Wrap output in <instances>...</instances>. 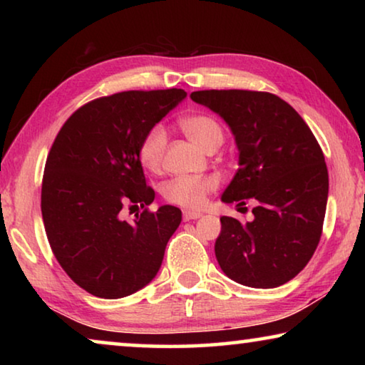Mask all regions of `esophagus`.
Instances as JSON below:
<instances>
[{"instance_id": "1", "label": "esophagus", "mask_w": 365, "mask_h": 365, "mask_svg": "<svg viewBox=\"0 0 365 365\" xmlns=\"http://www.w3.org/2000/svg\"><path fill=\"white\" fill-rule=\"evenodd\" d=\"M201 212H196V211H183V220H196L201 217Z\"/></svg>"}]
</instances>
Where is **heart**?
Wrapping results in <instances>:
<instances>
[{
    "instance_id": "obj_1",
    "label": "heart",
    "mask_w": 365,
    "mask_h": 365,
    "mask_svg": "<svg viewBox=\"0 0 365 365\" xmlns=\"http://www.w3.org/2000/svg\"><path fill=\"white\" fill-rule=\"evenodd\" d=\"M178 125L193 143L205 151L219 148L224 141V130H222L220 123L207 114L182 117L178 120ZM165 143H168V135L160 125L153 127L146 132L138 146V159L146 170L158 172L160 169ZM215 188H217V180L211 175L175 177L163 185L160 193L170 205L197 209L205 205L207 195Z\"/></svg>"
}]
</instances>
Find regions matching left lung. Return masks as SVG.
I'll list each match as a JSON object with an SVG mask.
<instances>
[{
    "label": "left lung",
    "instance_id": "1",
    "mask_svg": "<svg viewBox=\"0 0 365 365\" xmlns=\"http://www.w3.org/2000/svg\"><path fill=\"white\" fill-rule=\"evenodd\" d=\"M191 100L227 122L238 148L224 202L255 200V220L220 217L215 257L227 277L252 288L294 279L316 251L329 197L324 153L302 117L282 98L250 90L193 91Z\"/></svg>",
    "mask_w": 365,
    "mask_h": 365
}]
</instances>
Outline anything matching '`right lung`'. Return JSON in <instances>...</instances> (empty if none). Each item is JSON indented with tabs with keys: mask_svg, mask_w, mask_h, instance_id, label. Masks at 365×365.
Returning a JSON list of instances; mask_svg holds the SVG:
<instances>
[{
	"mask_svg": "<svg viewBox=\"0 0 365 365\" xmlns=\"http://www.w3.org/2000/svg\"><path fill=\"white\" fill-rule=\"evenodd\" d=\"M185 96L170 88L98 98L66 120L48 154L41 215L49 246L66 274L98 298H123L146 287L180 225L175 206L146 209L154 190L146 185L138 146ZM123 205L144 212L122 221Z\"/></svg>",
	"mask_w": 365,
	"mask_h": 365,
	"instance_id": "obj_1",
	"label": "right lung"
}]
</instances>
